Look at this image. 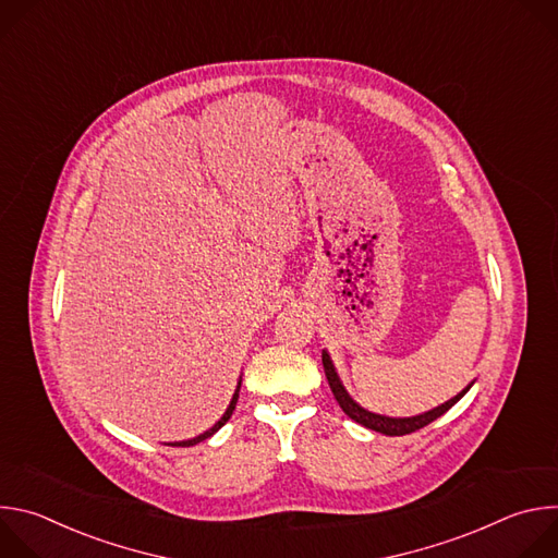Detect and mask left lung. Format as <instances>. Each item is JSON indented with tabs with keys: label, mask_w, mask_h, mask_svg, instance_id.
I'll list each match as a JSON object with an SVG mask.
<instances>
[{
	"label": "left lung",
	"mask_w": 558,
	"mask_h": 558,
	"mask_svg": "<svg viewBox=\"0 0 558 558\" xmlns=\"http://www.w3.org/2000/svg\"><path fill=\"white\" fill-rule=\"evenodd\" d=\"M323 364H325V373H327L329 386H331V390H333V395H336V400H338L340 409H342L353 422L362 424L364 428H371V430L381 433V435H388V437L409 435V433H415V430L428 426L430 422H435L437 417H441L446 411H450V409L461 400V397L470 390V386L474 384V379H472L461 392H457V395L452 397V400H448V402H444L441 407H437V409H433V411H426V413H422V415H413V417H388V415L371 413V411H366L364 407H360V404L353 400V397L349 395V390L344 388V384H342V379H340V375H338V371H336V364H333V360H331V355H329L327 349L323 351Z\"/></svg>",
	"instance_id": "left-lung-1"
}]
</instances>
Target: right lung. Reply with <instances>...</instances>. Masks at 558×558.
Listing matches in <instances>:
<instances>
[{
	"label": "right lung",
	"mask_w": 558,
	"mask_h": 558,
	"mask_svg": "<svg viewBox=\"0 0 558 558\" xmlns=\"http://www.w3.org/2000/svg\"><path fill=\"white\" fill-rule=\"evenodd\" d=\"M241 381H243V375H241V379H238V386H235V390H233V395H231V402H229V407H227V411L222 413V417L211 426V428H207L205 433H201V435H196V437H192V439H183V441H170L168 446H196L198 441H203V439H207V437H211L214 433H218L225 424H227V420L231 417V413H233V409H235V402H238V392H241Z\"/></svg>",
	"instance_id": "obj_1"
}]
</instances>
